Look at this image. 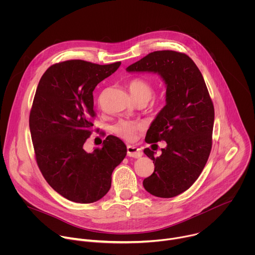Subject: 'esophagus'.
<instances>
[{"label":"esophagus","mask_w":255,"mask_h":255,"mask_svg":"<svg viewBox=\"0 0 255 255\" xmlns=\"http://www.w3.org/2000/svg\"><path fill=\"white\" fill-rule=\"evenodd\" d=\"M127 155L134 158H139L142 156V151L140 148L132 146V145H128L127 146Z\"/></svg>","instance_id":"34e87169"}]
</instances>
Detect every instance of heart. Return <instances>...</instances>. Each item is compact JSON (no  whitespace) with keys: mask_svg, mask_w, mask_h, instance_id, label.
Returning <instances> with one entry per match:
<instances>
[{"mask_svg":"<svg viewBox=\"0 0 255 255\" xmlns=\"http://www.w3.org/2000/svg\"><path fill=\"white\" fill-rule=\"evenodd\" d=\"M131 96L135 101L144 100L149 101L153 94L152 84L144 78H135L128 84ZM140 125L133 121H120L113 127V132L125 140L134 139Z\"/></svg>","mask_w":255,"mask_h":255,"instance_id":"heart-1","label":"heart"}]
</instances>
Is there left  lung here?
Returning a JSON list of instances; mask_svg holds the SVG:
<instances>
[{
  "instance_id": "obj_1",
  "label": "left lung",
  "mask_w": 255,
  "mask_h": 255,
  "mask_svg": "<svg viewBox=\"0 0 255 255\" xmlns=\"http://www.w3.org/2000/svg\"><path fill=\"white\" fill-rule=\"evenodd\" d=\"M128 72H153L166 87L165 106L152 121L145 140L165 141L161 155L145 148L154 163L143 180L149 194L172 198L187 191L199 177L212 148L214 106L196 63L185 53L154 51L129 65Z\"/></svg>"
}]
</instances>
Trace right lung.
Masks as SVG:
<instances>
[{
  "instance_id": "obj_1",
  "label": "right lung",
  "mask_w": 255,
  "mask_h": 255,
  "mask_svg": "<svg viewBox=\"0 0 255 255\" xmlns=\"http://www.w3.org/2000/svg\"><path fill=\"white\" fill-rule=\"evenodd\" d=\"M120 64L80 59L55 63L36 90L29 117L36 161L48 185L69 201L90 204L102 199L111 188L113 170L126 156V145L113 135L102 148L91 153L84 149L96 115L93 92Z\"/></svg>"
}]
</instances>
